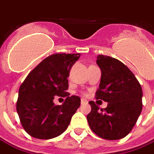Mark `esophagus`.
Returning <instances> with one entry per match:
<instances>
[{"label":"esophagus","instance_id":"obj_1","mask_svg":"<svg viewBox=\"0 0 154 154\" xmlns=\"http://www.w3.org/2000/svg\"><path fill=\"white\" fill-rule=\"evenodd\" d=\"M81 102H82V104H85V103H87V101L85 98H82L81 99Z\"/></svg>","mask_w":154,"mask_h":154}]
</instances>
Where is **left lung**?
Segmentation results:
<instances>
[{"label":"left lung","mask_w":154,"mask_h":154,"mask_svg":"<svg viewBox=\"0 0 154 154\" xmlns=\"http://www.w3.org/2000/svg\"><path fill=\"white\" fill-rule=\"evenodd\" d=\"M101 77L96 99L108 102L100 109L89 101L88 123L94 134L106 140H119L130 133L142 110V89L126 65L116 58L98 55Z\"/></svg>","instance_id":"obj_1"}]
</instances>
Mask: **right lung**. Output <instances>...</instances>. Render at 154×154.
I'll list each match as a JSON object with an SVG mask.
<instances>
[{"label": "right lung", "mask_w": 154, "mask_h": 154, "mask_svg": "<svg viewBox=\"0 0 154 154\" xmlns=\"http://www.w3.org/2000/svg\"><path fill=\"white\" fill-rule=\"evenodd\" d=\"M80 53H57L43 60L25 78L18 94L17 112L27 134L35 138L51 139L67 129L81 105L77 96L69 97L67 77ZM55 96L66 97L61 106Z\"/></svg>", "instance_id": "right-lung-1"}]
</instances>
